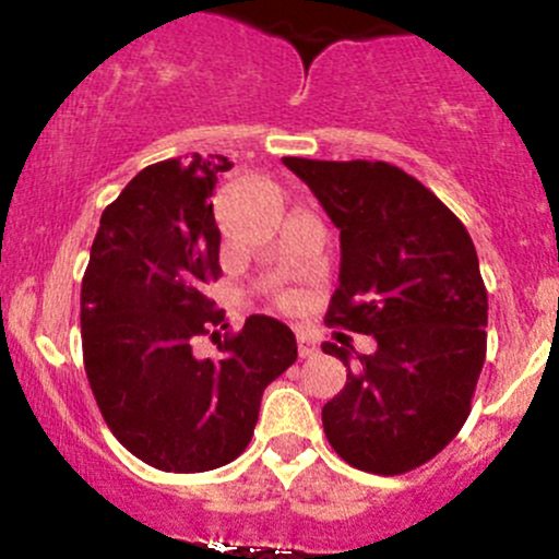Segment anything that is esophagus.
I'll use <instances>...</instances> for the list:
<instances>
[{
  "label": "esophagus",
  "instance_id": "obj_1",
  "mask_svg": "<svg viewBox=\"0 0 559 559\" xmlns=\"http://www.w3.org/2000/svg\"><path fill=\"white\" fill-rule=\"evenodd\" d=\"M297 352H300V357H311V354H316V341L308 332H297Z\"/></svg>",
  "mask_w": 559,
  "mask_h": 559
}]
</instances>
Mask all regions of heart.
Instances as JSON below:
<instances>
[{
    "mask_svg": "<svg viewBox=\"0 0 559 559\" xmlns=\"http://www.w3.org/2000/svg\"><path fill=\"white\" fill-rule=\"evenodd\" d=\"M278 302L281 306H292V302H295V292H281Z\"/></svg>",
    "mask_w": 559,
    "mask_h": 559,
    "instance_id": "1",
    "label": "heart"
}]
</instances>
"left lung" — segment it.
Here are the masks:
<instances>
[{
    "mask_svg": "<svg viewBox=\"0 0 559 559\" xmlns=\"http://www.w3.org/2000/svg\"><path fill=\"white\" fill-rule=\"evenodd\" d=\"M341 229V286L324 321L379 348L321 343L348 368L321 408L341 460L379 476L425 465L462 430L487 357V289L465 224L386 162L284 156Z\"/></svg>",
    "mask_w": 559,
    "mask_h": 559,
    "instance_id": "left-lung-1",
    "label": "left lung"
}]
</instances>
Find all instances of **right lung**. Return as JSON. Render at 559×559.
<instances>
[{
	"mask_svg": "<svg viewBox=\"0 0 559 559\" xmlns=\"http://www.w3.org/2000/svg\"><path fill=\"white\" fill-rule=\"evenodd\" d=\"M227 156L165 159L105 207L81 286L83 365L103 419L138 460L202 473L246 452L270 381L297 359L295 332L248 316L200 359L197 337L227 326L205 295L222 278L213 189Z\"/></svg>",
	"mask_w": 559,
	"mask_h": 559,
	"instance_id": "add662e5",
	"label": "right lung"
}]
</instances>
